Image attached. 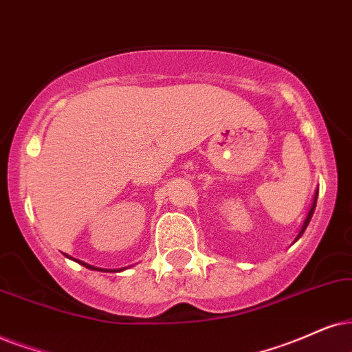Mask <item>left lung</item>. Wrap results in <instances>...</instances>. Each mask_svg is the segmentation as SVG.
<instances>
[{
  "instance_id": "left-lung-1",
  "label": "left lung",
  "mask_w": 352,
  "mask_h": 352,
  "mask_svg": "<svg viewBox=\"0 0 352 352\" xmlns=\"http://www.w3.org/2000/svg\"><path fill=\"white\" fill-rule=\"evenodd\" d=\"M317 197H318V190L315 191V197H314L312 206H310L309 212H307V216H305V219H304V224H302V228H300V230H299V234H297V237L294 239V242H297V240H299V239L302 237V234L305 232V229H307V226H309L310 219H312V216H314V211H315V206H317Z\"/></svg>"
}]
</instances>
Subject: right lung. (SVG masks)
I'll list each match as a JSON object with an SVG mask.
<instances>
[{
	"label": "right lung",
	"mask_w": 352,
	"mask_h": 352,
	"mask_svg": "<svg viewBox=\"0 0 352 352\" xmlns=\"http://www.w3.org/2000/svg\"><path fill=\"white\" fill-rule=\"evenodd\" d=\"M66 255V253H65ZM66 258H71V260H74L76 261V263H79V265H82V266H86V268H89V270H94V271H104V273H120V271H124L126 268H130V266H126V268H117V270H107V268H99V266H94V265H89V263H84V261H81V260H76V258H73V256H69V255H66ZM133 266V265H131Z\"/></svg>",
	"instance_id": "add662e5"
}]
</instances>
